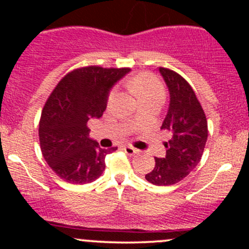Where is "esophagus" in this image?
Instances as JSON below:
<instances>
[{
  "instance_id": "obj_1",
  "label": "esophagus",
  "mask_w": 249,
  "mask_h": 249,
  "mask_svg": "<svg viewBox=\"0 0 249 249\" xmlns=\"http://www.w3.org/2000/svg\"><path fill=\"white\" fill-rule=\"evenodd\" d=\"M123 150H124V152L126 153L127 156H134V154L138 152V150H137V148L132 147V146H124V148H123Z\"/></svg>"
}]
</instances>
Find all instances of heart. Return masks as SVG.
<instances>
[{
  "label": "heart",
  "mask_w": 249,
  "mask_h": 249,
  "mask_svg": "<svg viewBox=\"0 0 249 249\" xmlns=\"http://www.w3.org/2000/svg\"><path fill=\"white\" fill-rule=\"evenodd\" d=\"M128 88L132 91L139 101L151 98V97L162 96V87L160 82L153 75L148 72H142L139 75L134 76L128 82ZM117 96L116 90H111L107 95V103H112Z\"/></svg>",
  "instance_id": "heart-1"
}]
</instances>
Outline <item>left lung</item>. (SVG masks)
<instances>
[{
    "label": "left lung",
    "instance_id": "1",
    "mask_svg": "<svg viewBox=\"0 0 249 249\" xmlns=\"http://www.w3.org/2000/svg\"><path fill=\"white\" fill-rule=\"evenodd\" d=\"M170 92L167 115L161 130L166 156L156 158V165L145 179L157 186H170L182 180L199 164L207 142V119L192 87L176 71L159 68Z\"/></svg>",
    "mask_w": 249,
    "mask_h": 249
}]
</instances>
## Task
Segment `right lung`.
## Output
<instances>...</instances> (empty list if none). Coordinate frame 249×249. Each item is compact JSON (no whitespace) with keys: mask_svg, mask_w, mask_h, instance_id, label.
<instances>
[{"mask_svg":"<svg viewBox=\"0 0 249 249\" xmlns=\"http://www.w3.org/2000/svg\"><path fill=\"white\" fill-rule=\"evenodd\" d=\"M128 68H79L65 75L45 103L39 119V144L45 161L70 184L95 181L105 170V150L89 138L88 122L107 108L111 88L130 72Z\"/></svg>","mask_w":249,"mask_h":249,"instance_id":"obj_1","label":"right lung"}]
</instances>
